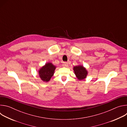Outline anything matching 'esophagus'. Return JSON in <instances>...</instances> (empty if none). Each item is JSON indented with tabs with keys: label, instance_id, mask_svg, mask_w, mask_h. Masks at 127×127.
I'll use <instances>...</instances> for the list:
<instances>
[{
	"label": "esophagus",
	"instance_id": "34e87169",
	"mask_svg": "<svg viewBox=\"0 0 127 127\" xmlns=\"http://www.w3.org/2000/svg\"><path fill=\"white\" fill-rule=\"evenodd\" d=\"M68 65V64L67 62H64L63 63V66H64V67H67Z\"/></svg>",
	"mask_w": 127,
	"mask_h": 127
}]
</instances>
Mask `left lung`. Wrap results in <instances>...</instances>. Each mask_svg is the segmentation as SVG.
<instances>
[{
	"label": "left lung",
	"instance_id": "left-lung-1",
	"mask_svg": "<svg viewBox=\"0 0 127 127\" xmlns=\"http://www.w3.org/2000/svg\"><path fill=\"white\" fill-rule=\"evenodd\" d=\"M73 70L76 77L79 80H83L86 78L87 71L82 66H75L73 68Z\"/></svg>",
	"mask_w": 127,
	"mask_h": 127
}]
</instances>
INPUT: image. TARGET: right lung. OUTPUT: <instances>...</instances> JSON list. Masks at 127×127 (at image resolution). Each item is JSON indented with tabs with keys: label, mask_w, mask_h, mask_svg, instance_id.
<instances>
[{
	"label": "right lung",
	"mask_w": 127,
	"mask_h": 127,
	"mask_svg": "<svg viewBox=\"0 0 127 127\" xmlns=\"http://www.w3.org/2000/svg\"><path fill=\"white\" fill-rule=\"evenodd\" d=\"M56 67L51 63H48L45 64L39 71V73L41 79L46 82L49 81L53 76Z\"/></svg>",
	"instance_id": "obj_1"
}]
</instances>
